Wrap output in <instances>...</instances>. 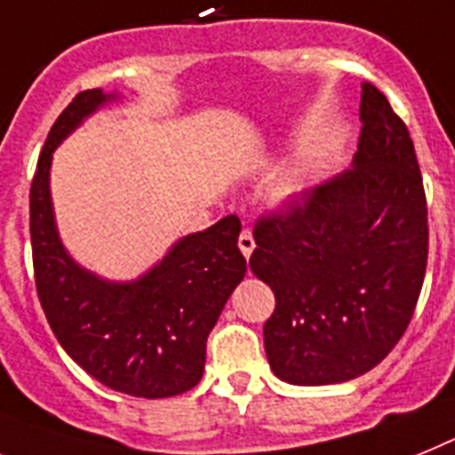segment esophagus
Listing matches in <instances>:
<instances>
[{
	"label": "esophagus",
	"mask_w": 455,
	"mask_h": 455,
	"mask_svg": "<svg viewBox=\"0 0 455 455\" xmlns=\"http://www.w3.org/2000/svg\"><path fill=\"white\" fill-rule=\"evenodd\" d=\"M238 247H240V251H243V254H245V257L250 259V254H251V251H254V247H257V245H254V235H251L250 228H245V231L240 234Z\"/></svg>",
	"instance_id": "obj_1"
}]
</instances>
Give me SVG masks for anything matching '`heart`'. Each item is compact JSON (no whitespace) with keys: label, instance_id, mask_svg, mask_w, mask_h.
<instances>
[{"label":"heart","instance_id":"heart-1","mask_svg":"<svg viewBox=\"0 0 455 455\" xmlns=\"http://www.w3.org/2000/svg\"><path fill=\"white\" fill-rule=\"evenodd\" d=\"M300 189V175L299 173H284L280 180L275 182L273 194L275 198H280V201H286V198L296 196Z\"/></svg>","mask_w":455,"mask_h":455}]
</instances>
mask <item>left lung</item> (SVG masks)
I'll return each instance as SVG.
<instances>
[{"mask_svg": "<svg viewBox=\"0 0 455 455\" xmlns=\"http://www.w3.org/2000/svg\"><path fill=\"white\" fill-rule=\"evenodd\" d=\"M361 139L345 173L254 227L250 268L273 289L266 356L296 387L363 375L398 345L428 263V205L414 143L363 83Z\"/></svg>", "mask_w": 455, "mask_h": 455, "instance_id": "8db88e82", "label": "left lung"}]
</instances>
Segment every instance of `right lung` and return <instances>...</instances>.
I'll list each match as a JSON object with an SVG mask.
<instances>
[{
  "label": "right lung",
  "instance_id": "right-lung-1",
  "mask_svg": "<svg viewBox=\"0 0 455 455\" xmlns=\"http://www.w3.org/2000/svg\"><path fill=\"white\" fill-rule=\"evenodd\" d=\"M113 99L117 94L80 92L45 139L29 189L34 280L57 342L87 375L133 398H171L201 381L210 331L247 273L240 220L228 215L185 235L133 282H108L80 268L57 235L52 152Z\"/></svg>",
  "mask_w": 455,
  "mask_h": 455
}]
</instances>
